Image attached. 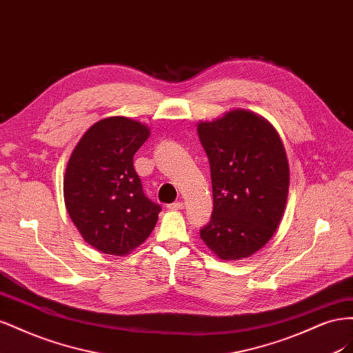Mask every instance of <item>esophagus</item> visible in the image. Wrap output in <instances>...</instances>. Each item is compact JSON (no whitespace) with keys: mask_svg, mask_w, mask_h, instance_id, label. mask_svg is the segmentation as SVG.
I'll return each instance as SVG.
<instances>
[{"mask_svg":"<svg viewBox=\"0 0 353 353\" xmlns=\"http://www.w3.org/2000/svg\"><path fill=\"white\" fill-rule=\"evenodd\" d=\"M184 208V203L178 200V201H174L170 203V205H168V209H174V210H178V209H183Z\"/></svg>","mask_w":353,"mask_h":353,"instance_id":"34e87169","label":"esophagus"}]
</instances>
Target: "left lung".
Here are the masks:
<instances>
[{
    "mask_svg": "<svg viewBox=\"0 0 353 353\" xmlns=\"http://www.w3.org/2000/svg\"><path fill=\"white\" fill-rule=\"evenodd\" d=\"M210 165L213 212L200 239L221 259L259 250L280 225L288 194V162L274 128L261 116L234 110L199 123Z\"/></svg>",
    "mask_w": 353,
    "mask_h": 353,
    "instance_id": "1",
    "label": "left lung"
}]
</instances>
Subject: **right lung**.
<instances>
[{
  "label": "right lung",
  "instance_id": "add662e5",
  "mask_svg": "<svg viewBox=\"0 0 353 353\" xmlns=\"http://www.w3.org/2000/svg\"><path fill=\"white\" fill-rule=\"evenodd\" d=\"M150 130L128 117H108L83 134L65 174V203L88 244L105 254H126L153 231L159 203L148 199L134 154Z\"/></svg>",
  "mask_w": 353,
  "mask_h": 353
}]
</instances>
